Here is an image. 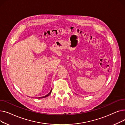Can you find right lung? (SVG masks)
<instances>
[{"label": "right lung", "mask_w": 125, "mask_h": 125, "mask_svg": "<svg viewBox=\"0 0 125 125\" xmlns=\"http://www.w3.org/2000/svg\"><path fill=\"white\" fill-rule=\"evenodd\" d=\"M52 89H51V91L50 92V93H48L47 95H45V96H43V97H38V98L37 97V98H38V99H40V98H45V97H48V96L50 95V94H51V92H52Z\"/></svg>", "instance_id": "right-lung-1"}]
</instances>
